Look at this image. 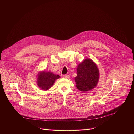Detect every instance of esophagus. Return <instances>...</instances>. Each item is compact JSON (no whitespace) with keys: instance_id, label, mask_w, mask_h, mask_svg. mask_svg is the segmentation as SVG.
I'll use <instances>...</instances> for the list:
<instances>
[{"instance_id":"obj_1","label":"esophagus","mask_w":134,"mask_h":134,"mask_svg":"<svg viewBox=\"0 0 134 134\" xmlns=\"http://www.w3.org/2000/svg\"><path fill=\"white\" fill-rule=\"evenodd\" d=\"M63 77L64 78H69L70 77V76L69 75H63Z\"/></svg>"}]
</instances>
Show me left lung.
<instances>
[{
	"mask_svg": "<svg viewBox=\"0 0 134 134\" xmlns=\"http://www.w3.org/2000/svg\"><path fill=\"white\" fill-rule=\"evenodd\" d=\"M76 70L77 75L74 79L79 91L86 92L96 88L99 80V72L93 60L90 58L83 60L78 64Z\"/></svg>",
	"mask_w": 134,
	"mask_h": 134,
	"instance_id": "obj_1",
	"label": "left lung"
}]
</instances>
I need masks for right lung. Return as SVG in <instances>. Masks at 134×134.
<instances>
[{"instance_id":"right-lung-1","label":"right lung","mask_w":134,"mask_h":134,"mask_svg":"<svg viewBox=\"0 0 134 134\" xmlns=\"http://www.w3.org/2000/svg\"><path fill=\"white\" fill-rule=\"evenodd\" d=\"M37 77V82L38 87L45 91L49 89L54 84L56 80L60 77L53 72L45 71L39 72Z\"/></svg>"}]
</instances>
